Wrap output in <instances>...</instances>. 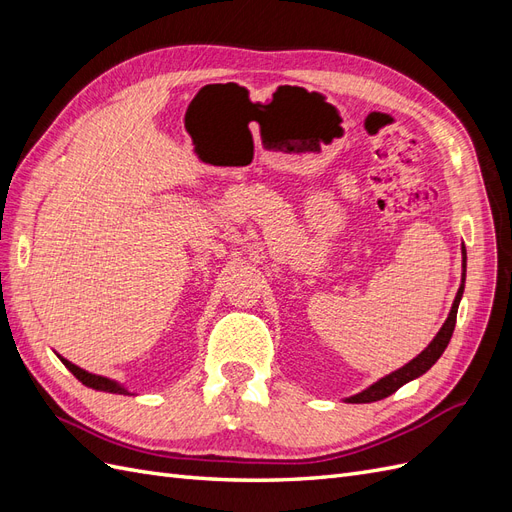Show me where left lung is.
<instances>
[{
    "mask_svg": "<svg viewBox=\"0 0 512 512\" xmlns=\"http://www.w3.org/2000/svg\"><path fill=\"white\" fill-rule=\"evenodd\" d=\"M461 254H463V262H461V265H463L461 286H459V290H457V297H455V301H453L451 312H448V318H446V322L442 324V329L438 331V335L431 339V344H429L421 354H418L416 359H412V361L406 363L404 367H399L397 371H391L389 376H384V378H380L378 382L367 386L365 391L348 397V399H346L348 404H371V401H380V399H384V397H389V395H393L397 389H401V386H404L406 382H410V380H414V378H418V376H423L425 371L440 359L442 352L446 350L448 342H451V337H453L455 322H457V307H459V301H461V297H463V286H466V247H461Z\"/></svg>",
    "mask_w": 512,
    "mask_h": 512,
    "instance_id": "8db88e82",
    "label": "left lung"
}]
</instances>
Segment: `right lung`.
<instances>
[{
    "instance_id": "add662e5",
    "label": "right lung",
    "mask_w": 512,
    "mask_h": 512,
    "mask_svg": "<svg viewBox=\"0 0 512 512\" xmlns=\"http://www.w3.org/2000/svg\"><path fill=\"white\" fill-rule=\"evenodd\" d=\"M59 356V354H57ZM59 361L64 363L76 380H81L85 386H89V389H96V391H104V393H117V395H132L126 386H121L119 382L111 380V378H104V376H96V374H89V371L81 369L79 365L70 363L68 359H64V356H59Z\"/></svg>"
}]
</instances>
